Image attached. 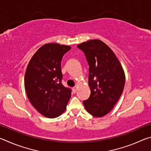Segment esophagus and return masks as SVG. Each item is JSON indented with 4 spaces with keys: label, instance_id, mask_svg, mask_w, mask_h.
Here are the masks:
<instances>
[{
    "label": "esophagus",
    "instance_id": "1",
    "mask_svg": "<svg viewBox=\"0 0 151 151\" xmlns=\"http://www.w3.org/2000/svg\"><path fill=\"white\" fill-rule=\"evenodd\" d=\"M76 91H77V88H76V86H75V87L73 88V91L74 93H75L76 92Z\"/></svg>",
    "mask_w": 151,
    "mask_h": 151
}]
</instances>
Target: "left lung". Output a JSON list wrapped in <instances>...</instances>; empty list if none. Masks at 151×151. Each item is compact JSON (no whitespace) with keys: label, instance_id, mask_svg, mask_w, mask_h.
<instances>
[{"label":"left lung","instance_id":"1","mask_svg":"<svg viewBox=\"0 0 151 151\" xmlns=\"http://www.w3.org/2000/svg\"><path fill=\"white\" fill-rule=\"evenodd\" d=\"M77 47L85 53L89 66L91 95L83 104L91 115L103 116L112 109L123 91V68L112 50L100 40H90Z\"/></svg>","mask_w":151,"mask_h":151}]
</instances>
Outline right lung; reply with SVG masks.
<instances>
[{"label": "right lung", "instance_id": "add662e5", "mask_svg": "<svg viewBox=\"0 0 151 151\" xmlns=\"http://www.w3.org/2000/svg\"><path fill=\"white\" fill-rule=\"evenodd\" d=\"M69 46L48 43L32 56L24 75V87L32 105L47 118L65 112L71 90L63 85L61 60Z\"/></svg>", "mask_w": 151, "mask_h": 151}]
</instances>
